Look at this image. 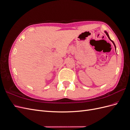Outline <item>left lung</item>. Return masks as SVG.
<instances>
[{"instance_id":"obj_1","label":"left lung","mask_w":130,"mask_h":130,"mask_svg":"<svg viewBox=\"0 0 130 130\" xmlns=\"http://www.w3.org/2000/svg\"><path fill=\"white\" fill-rule=\"evenodd\" d=\"M105 33L106 34V35H107V37H108V38L109 39V40L111 41L112 43H113V44H114V46H115V49H116V45H115V43H114V42L113 41H112L111 40V38H109V35H108V33L107 32V31H105Z\"/></svg>"}]
</instances>
